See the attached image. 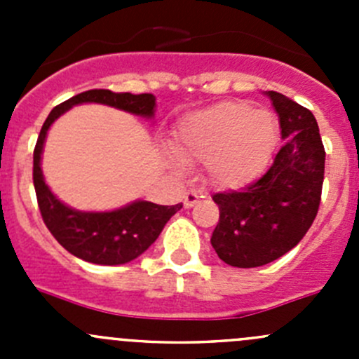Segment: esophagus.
Segmentation results:
<instances>
[{
    "instance_id": "obj_1",
    "label": "esophagus",
    "mask_w": 359,
    "mask_h": 359,
    "mask_svg": "<svg viewBox=\"0 0 359 359\" xmlns=\"http://www.w3.org/2000/svg\"><path fill=\"white\" fill-rule=\"evenodd\" d=\"M200 193H196V191H189V193L184 194V206L186 208H191V206L196 205L198 201H200Z\"/></svg>"
}]
</instances>
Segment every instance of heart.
Masks as SVG:
<instances>
[{"label":"heart","mask_w":359,"mask_h":359,"mask_svg":"<svg viewBox=\"0 0 359 359\" xmlns=\"http://www.w3.org/2000/svg\"><path fill=\"white\" fill-rule=\"evenodd\" d=\"M278 130L271 111L227 100L186 116L177 126L172 147L180 159L205 161L210 184L234 189L264 172L276 147Z\"/></svg>","instance_id":"1"}]
</instances>
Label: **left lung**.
I'll return each instance as SVG.
<instances>
[{
  "mask_svg": "<svg viewBox=\"0 0 359 359\" xmlns=\"http://www.w3.org/2000/svg\"><path fill=\"white\" fill-rule=\"evenodd\" d=\"M267 95L285 144L260 179L212 196L220 210L212 247L220 260L243 269L280 259L306 236L325 179V147L313 112L283 93Z\"/></svg>",
  "mask_w": 359,
  "mask_h": 359,
  "instance_id": "1",
  "label": "left lung"
}]
</instances>
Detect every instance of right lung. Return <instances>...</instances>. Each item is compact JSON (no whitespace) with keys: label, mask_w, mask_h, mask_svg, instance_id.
<instances>
[{"label":"right lung","mask_w":359,"mask_h":359,"mask_svg":"<svg viewBox=\"0 0 359 359\" xmlns=\"http://www.w3.org/2000/svg\"><path fill=\"white\" fill-rule=\"evenodd\" d=\"M97 102L118 107L137 116L154 114L156 97L153 93H114L111 90H88L71 97L52 109L43 123L32 154V182L43 222L57 241L78 259L102 266H118L137 259L156 241L170 217L175 215L182 203L163 206L149 201H135L114 212H78L60 203L43 180L41 161L43 144L50 125L62 112L76 104Z\"/></svg>","instance_id":"obj_1"}]
</instances>
